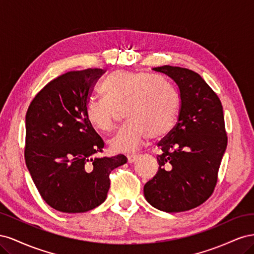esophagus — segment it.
Returning <instances> with one entry per match:
<instances>
[{"label": "esophagus", "instance_id": "esophagus-1", "mask_svg": "<svg viewBox=\"0 0 254 254\" xmlns=\"http://www.w3.org/2000/svg\"><path fill=\"white\" fill-rule=\"evenodd\" d=\"M137 157H139V155H129V156L127 157L128 163H133L134 161L137 159Z\"/></svg>", "mask_w": 254, "mask_h": 254}]
</instances>
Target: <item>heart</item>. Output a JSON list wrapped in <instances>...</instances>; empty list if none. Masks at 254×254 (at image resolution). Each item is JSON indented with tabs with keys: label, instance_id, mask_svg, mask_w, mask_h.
I'll use <instances>...</instances> for the list:
<instances>
[{
	"label": "heart",
	"instance_id": "1",
	"mask_svg": "<svg viewBox=\"0 0 254 254\" xmlns=\"http://www.w3.org/2000/svg\"><path fill=\"white\" fill-rule=\"evenodd\" d=\"M105 98H92L86 106L90 124L98 131L112 130L125 111L129 120L109 141L114 151L126 152L141 147L149 135L161 139L170 133L178 119L179 95L170 82L144 72L119 71L103 86Z\"/></svg>",
	"mask_w": 254,
	"mask_h": 254
}]
</instances>
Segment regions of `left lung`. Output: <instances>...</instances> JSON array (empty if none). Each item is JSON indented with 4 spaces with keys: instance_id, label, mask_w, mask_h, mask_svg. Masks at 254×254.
I'll return each instance as SVG.
<instances>
[{
    "instance_id": "left-lung-1",
    "label": "left lung",
    "mask_w": 254,
    "mask_h": 254,
    "mask_svg": "<svg viewBox=\"0 0 254 254\" xmlns=\"http://www.w3.org/2000/svg\"><path fill=\"white\" fill-rule=\"evenodd\" d=\"M153 71L170 78L179 92L178 122L158 143V173L144 186L152 206L167 213L202 204L216 187L228 136L220 99L189 68L163 65Z\"/></svg>"
}]
</instances>
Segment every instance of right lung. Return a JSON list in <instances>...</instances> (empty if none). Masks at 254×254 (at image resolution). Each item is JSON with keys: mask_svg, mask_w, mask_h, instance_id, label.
Here are the masks:
<instances>
[{"mask_svg": "<svg viewBox=\"0 0 254 254\" xmlns=\"http://www.w3.org/2000/svg\"><path fill=\"white\" fill-rule=\"evenodd\" d=\"M103 68L71 71L51 80L26 112L24 157L43 200L64 213H83L105 201L110 173L124 155L96 158L105 143L86 115Z\"/></svg>", "mask_w": 254, "mask_h": 254, "instance_id": "obj_1", "label": "right lung"}]
</instances>
